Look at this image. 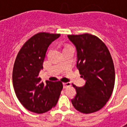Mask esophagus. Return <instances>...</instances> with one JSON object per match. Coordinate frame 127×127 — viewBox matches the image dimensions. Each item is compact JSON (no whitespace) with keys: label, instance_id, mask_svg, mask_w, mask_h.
<instances>
[{"label":"esophagus","instance_id":"34e87169","mask_svg":"<svg viewBox=\"0 0 127 127\" xmlns=\"http://www.w3.org/2000/svg\"><path fill=\"white\" fill-rule=\"evenodd\" d=\"M63 84V88H68L69 86H71V83L70 82H64Z\"/></svg>","mask_w":127,"mask_h":127}]
</instances>
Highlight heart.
Segmentation results:
<instances>
[{
    "mask_svg": "<svg viewBox=\"0 0 127 127\" xmlns=\"http://www.w3.org/2000/svg\"><path fill=\"white\" fill-rule=\"evenodd\" d=\"M71 47V45H66V46L64 47V49H66V48H68V47Z\"/></svg>",
    "mask_w": 127,
    "mask_h": 127,
    "instance_id": "obj_1",
    "label": "heart"
}]
</instances>
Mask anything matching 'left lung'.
Here are the masks:
<instances>
[{"label": "left lung", "mask_w": 127, "mask_h": 127, "mask_svg": "<svg viewBox=\"0 0 127 127\" xmlns=\"http://www.w3.org/2000/svg\"><path fill=\"white\" fill-rule=\"evenodd\" d=\"M77 50V67L85 85L77 87L71 100L77 111L84 114L97 112L112 95L115 83V70L109 50L97 36L86 33L68 35Z\"/></svg>", "instance_id": "left-lung-1"}]
</instances>
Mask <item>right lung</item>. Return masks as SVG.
I'll return each instance as SVG.
<instances>
[{
	"label": "right lung",
	"instance_id": "add662e5",
	"mask_svg": "<svg viewBox=\"0 0 127 127\" xmlns=\"http://www.w3.org/2000/svg\"><path fill=\"white\" fill-rule=\"evenodd\" d=\"M60 34L39 32L23 45L13 69V85L15 95L26 109L42 114L55 107L63 86L61 81L45 83L39 77L46 52Z\"/></svg>",
	"mask_w": 127,
	"mask_h": 127
}]
</instances>
